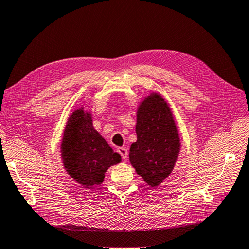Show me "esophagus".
<instances>
[{
  "label": "esophagus",
  "instance_id": "34e87169",
  "mask_svg": "<svg viewBox=\"0 0 249 249\" xmlns=\"http://www.w3.org/2000/svg\"><path fill=\"white\" fill-rule=\"evenodd\" d=\"M118 152L122 155V158H123L124 160H126L127 159V155H128V151H127V149L126 148H123V147H121V148H119L118 149Z\"/></svg>",
  "mask_w": 249,
  "mask_h": 249
}]
</instances>
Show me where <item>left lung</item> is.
<instances>
[{"mask_svg": "<svg viewBox=\"0 0 249 249\" xmlns=\"http://www.w3.org/2000/svg\"><path fill=\"white\" fill-rule=\"evenodd\" d=\"M137 140L130 145L129 162L148 186L157 188L174 170L181 141L172 108L163 96L151 91L136 113Z\"/></svg>", "mask_w": 249, "mask_h": 249, "instance_id": "obj_1", "label": "left lung"}]
</instances>
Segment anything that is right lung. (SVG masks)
I'll list each match as a JSON object with an SVG mask.
<instances>
[{
    "label": "right lung",
    "instance_id": "add662e5",
    "mask_svg": "<svg viewBox=\"0 0 249 249\" xmlns=\"http://www.w3.org/2000/svg\"><path fill=\"white\" fill-rule=\"evenodd\" d=\"M61 160L68 175L82 187H98L109 167L122 162L106 139L92 126L90 111L77 108L66 122L60 143Z\"/></svg>",
    "mask_w": 249,
    "mask_h": 249
}]
</instances>
